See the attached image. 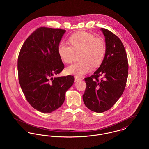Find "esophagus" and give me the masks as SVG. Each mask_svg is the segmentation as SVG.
Masks as SVG:
<instances>
[{
  "mask_svg": "<svg viewBox=\"0 0 149 149\" xmlns=\"http://www.w3.org/2000/svg\"><path fill=\"white\" fill-rule=\"evenodd\" d=\"M79 80H80V77H77V76L75 77V81H77Z\"/></svg>",
  "mask_w": 149,
  "mask_h": 149,
  "instance_id": "34e87169",
  "label": "esophagus"
}]
</instances>
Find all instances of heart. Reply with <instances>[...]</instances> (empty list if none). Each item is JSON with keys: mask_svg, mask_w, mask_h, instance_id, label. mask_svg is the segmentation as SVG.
<instances>
[{"mask_svg": "<svg viewBox=\"0 0 149 149\" xmlns=\"http://www.w3.org/2000/svg\"><path fill=\"white\" fill-rule=\"evenodd\" d=\"M69 41L71 46L61 43L58 47V53L63 61L70 64L75 53L80 54V62L72 64L66 69L69 74L81 77L92 68L97 66L103 59L105 54V45L103 41L84 31L76 32L70 37Z\"/></svg>", "mask_w": 149, "mask_h": 149, "instance_id": "obj_1", "label": "heart"}]
</instances>
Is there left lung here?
<instances>
[{
    "label": "left lung",
    "instance_id": "obj_1",
    "mask_svg": "<svg viewBox=\"0 0 149 149\" xmlns=\"http://www.w3.org/2000/svg\"><path fill=\"white\" fill-rule=\"evenodd\" d=\"M100 30L105 37V56L98 70L84 79L86 88L83 95L86 107L97 113L109 109L120 98L128 71L127 54L120 39L107 29ZM99 76L103 78L99 80Z\"/></svg>",
    "mask_w": 149,
    "mask_h": 149
}]
</instances>
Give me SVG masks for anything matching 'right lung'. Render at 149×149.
Returning a JSON list of instances; mask_svg holds the SVG:
<instances>
[{
    "instance_id": "add662e5",
    "label": "right lung",
    "mask_w": 149,
    "mask_h": 149,
    "mask_svg": "<svg viewBox=\"0 0 149 149\" xmlns=\"http://www.w3.org/2000/svg\"><path fill=\"white\" fill-rule=\"evenodd\" d=\"M66 31L40 27L23 43L18 58L19 82L31 106L51 113L62 106L66 92L74 82L72 75L55 77L64 69L58 47Z\"/></svg>"
}]
</instances>
